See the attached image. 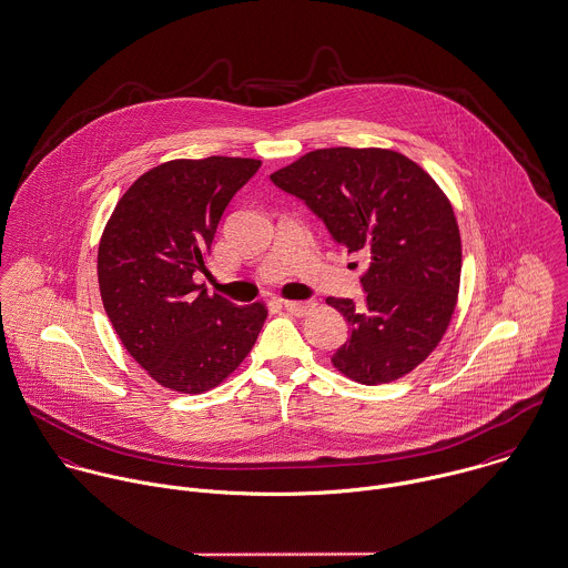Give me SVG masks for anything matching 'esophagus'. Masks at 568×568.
Instances as JSON below:
<instances>
[{
  "mask_svg": "<svg viewBox=\"0 0 568 568\" xmlns=\"http://www.w3.org/2000/svg\"><path fill=\"white\" fill-rule=\"evenodd\" d=\"M313 308H315L313 302H284V311L291 313V315H295V317H304V315H308Z\"/></svg>",
  "mask_w": 568,
  "mask_h": 568,
  "instance_id": "34e87169",
  "label": "esophagus"
}]
</instances>
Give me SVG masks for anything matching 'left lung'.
I'll return each mask as SVG.
<instances>
[{
	"instance_id": "8db88e82",
	"label": "left lung",
	"mask_w": 568,
	"mask_h": 568,
	"mask_svg": "<svg viewBox=\"0 0 568 568\" xmlns=\"http://www.w3.org/2000/svg\"><path fill=\"white\" fill-rule=\"evenodd\" d=\"M271 181L368 260L364 304L326 300L351 333L333 366L364 385L412 373L443 339L458 300L463 253L449 197L420 165L381 148L315 150Z\"/></svg>"
}]
</instances>
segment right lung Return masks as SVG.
Masks as SVG:
<instances>
[{"label":"right lung","instance_id":"right-lung-1","mask_svg":"<svg viewBox=\"0 0 568 568\" xmlns=\"http://www.w3.org/2000/svg\"><path fill=\"white\" fill-rule=\"evenodd\" d=\"M262 161L209 156L168 161L116 202L99 242L103 308L134 362L163 387L200 394L251 353L262 302L235 306L193 282L217 222Z\"/></svg>","mask_w":568,"mask_h":568}]
</instances>
